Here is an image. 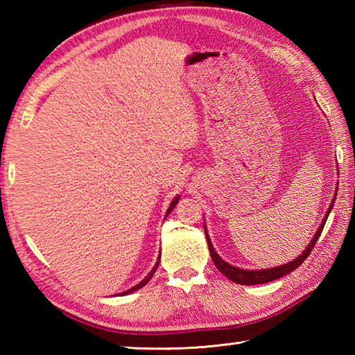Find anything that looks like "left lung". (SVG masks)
<instances>
[{"label": "left lung", "instance_id": "1", "mask_svg": "<svg viewBox=\"0 0 355 355\" xmlns=\"http://www.w3.org/2000/svg\"><path fill=\"white\" fill-rule=\"evenodd\" d=\"M336 189H338V183H337ZM334 201H336V195L333 197V201H331V205H329V207H328V210H327L325 216H323V220H322V223H320V225H319L318 232L314 233L313 239L310 241V244H308V245L305 247V250H304L302 253H300L296 259L290 261L288 263H282V266L271 267V268H262V270H244V268H239V267L232 266V263L225 262V261L221 258V256L216 253V250L214 248L212 243H210L209 235H207L206 224H205V232H206V239H207L210 258H212V261H214V263L216 266V268L220 270L225 277L230 279L232 282H236V284H241V285H258V284H267V282H271V281H276V279L291 273L293 270H296V268L300 266V263H302V262L308 258V254L311 253L314 244L318 243V239H319L320 233H322V230H323V225H325L327 218H328V215H329V212H331V209H333V206H334Z\"/></svg>", "mask_w": 355, "mask_h": 355}]
</instances>
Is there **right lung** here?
<instances>
[{
    "label": "right lung",
    "instance_id": "1",
    "mask_svg": "<svg viewBox=\"0 0 355 355\" xmlns=\"http://www.w3.org/2000/svg\"><path fill=\"white\" fill-rule=\"evenodd\" d=\"M180 201V197H178V195H177V197L175 198H173L172 200V202H171V205H169V209L168 210H166V216H168L171 212H172V209L173 207H175L177 206V202ZM160 256L162 254H158V258H157V262H155V266H154V268L153 270H150L149 271V273H148V276L145 277V279H143V281L141 282H139L137 285H134L132 286V288H130V290H126V291H122V293H119V296H126V294H131V293H134V291H137V290H140L141 288V286H145L149 281H150V277H153V275L155 273V270H157V267H158V263H160Z\"/></svg>",
    "mask_w": 355,
    "mask_h": 355
}]
</instances>
